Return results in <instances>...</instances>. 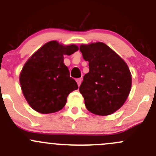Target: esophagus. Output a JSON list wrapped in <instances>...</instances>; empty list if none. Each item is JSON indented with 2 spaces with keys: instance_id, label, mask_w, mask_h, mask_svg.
<instances>
[{
  "instance_id": "1",
  "label": "esophagus",
  "mask_w": 156,
  "mask_h": 156,
  "mask_svg": "<svg viewBox=\"0 0 156 156\" xmlns=\"http://www.w3.org/2000/svg\"><path fill=\"white\" fill-rule=\"evenodd\" d=\"M77 81V84H78V87H79L80 85H81V78H78V79L76 80Z\"/></svg>"
}]
</instances>
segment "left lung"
Masks as SVG:
<instances>
[{"mask_svg":"<svg viewBox=\"0 0 156 156\" xmlns=\"http://www.w3.org/2000/svg\"><path fill=\"white\" fill-rule=\"evenodd\" d=\"M80 51L89 62L79 87L86 108L98 115H108L119 109L131 89V74L126 62L103 42L81 44Z\"/></svg>","mask_w":156,"mask_h":156,"instance_id":"1","label":"left lung"}]
</instances>
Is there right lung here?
<instances>
[{
	"instance_id": "1",
	"label": "right lung",
	"mask_w": 156,
	"mask_h": 156,
	"mask_svg": "<svg viewBox=\"0 0 156 156\" xmlns=\"http://www.w3.org/2000/svg\"><path fill=\"white\" fill-rule=\"evenodd\" d=\"M78 50L75 44L63 45L51 41L37 50L26 62L20 75L23 94L37 112L48 114L65 106L67 97L78 89L64 64V55Z\"/></svg>"
}]
</instances>
